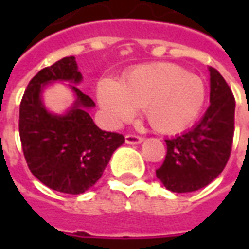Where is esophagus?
Here are the masks:
<instances>
[{
    "mask_svg": "<svg viewBox=\"0 0 249 249\" xmlns=\"http://www.w3.org/2000/svg\"><path fill=\"white\" fill-rule=\"evenodd\" d=\"M125 141H126V144H140L142 141V137L139 135H135V133H128L125 136Z\"/></svg>",
    "mask_w": 249,
    "mask_h": 249,
    "instance_id": "obj_1",
    "label": "esophagus"
}]
</instances>
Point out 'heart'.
<instances>
[{
    "instance_id": "b5f03b06",
    "label": "heart",
    "mask_w": 249,
    "mask_h": 249,
    "mask_svg": "<svg viewBox=\"0 0 249 249\" xmlns=\"http://www.w3.org/2000/svg\"><path fill=\"white\" fill-rule=\"evenodd\" d=\"M98 101L110 123L132 119L144 107L148 124L161 133L181 132L201 112L205 82L197 74L171 62H152L126 71L121 81L103 80Z\"/></svg>"
}]
</instances>
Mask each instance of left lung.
Here are the masks:
<instances>
[{
	"label": "left lung",
	"mask_w": 249,
	"mask_h": 249,
	"mask_svg": "<svg viewBox=\"0 0 249 249\" xmlns=\"http://www.w3.org/2000/svg\"><path fill=\"white\" fill-rule=\"evenodd\" d=\"M211 93L207 112L196 126L167 139V155L157 178L172 192L185 193L208 185L230 160L235 132V97L224 77L209 68Z\"/></svg>",
	"instance_id": "obj_1"
}]
</instances>
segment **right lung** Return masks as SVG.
<instances>
[{
  "mask_svg": "<svg viewBox=\"0 0 249 249\" xmlns=\"http://www.w3.org/2000/svg\"><path fill=\"white\" fill-rule=\"evenodd\" d=\"M81 78L74 57H64L30 80L19 104V139L30 172L46 187L68 195L84 193L97 183L125 141L123 135L101 130L93 123L87 110L94 101L76 87V103L65 116L49 113L42 105L40 94L45 84Z\"/></svg>",
  "mask_w": 249,
  "mask_h": 249,
  "instance_id": "right-lung-1",
  "label": "right lung"
}]
</instances>
